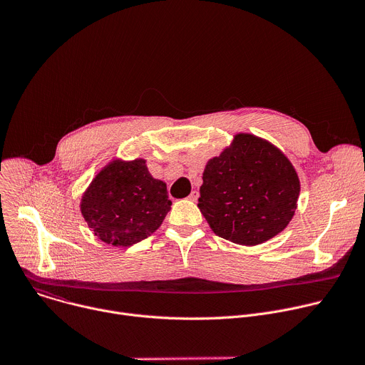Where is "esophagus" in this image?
<instances>
[{
	"label": "esophagus",
	"instance_id": "esophagus-1",
	"mask_svg": "<svg viewBox=\"0 0 365 365\" xmlns=\"http://www.w3.org/2000/svg\"><path fill=\"white\" fill-rule=\"evenodd\" d=\"M197 196H199V192H197V190H192L190 195H189V199H190V200H196Z\"/></svg>",
	"mask_w": 365,
	"mask_h": 365
}]
</instances>
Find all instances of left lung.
Instances as JSON below:
<instances>
[{
    "label": "left lung",
    "mask_w": 365,
    "mask_h": 365,
    "mask_svg": "<svg viewBox=\"0 0 365 365\" xmlns=\"http://www.w3.org/2000/svg\"><path fill=\"white\" fill-rule=\"evenodd\" d=\"M197 207L211 230L240 245H258L292 221L300 193L287 155L266 138L238 133L206 162Z\"/></svg>",
    "instance_id": "obj_1"
}]
</instances>
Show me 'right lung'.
Segmentation results:
<instances>
[{"mask_svg": "<svg viewBox=\"0 0 365 365\" xmlns=\"http://www.w3.org/2000/svg\"><path fill=\"white\" fill-rule=\"evenodd\" d=\"M168 185L154 179L144 159L114 158L81 196V214L98 240L130 247L150 237L170 211Z\"/></svg>", "mask_w": 365, "mask_h": 365, "instance_id": "add662e5", "label": "right lung"}]
</instances>
